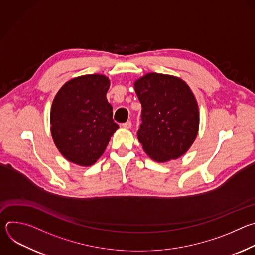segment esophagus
<instances>
[{"label":"esophagus","mask_w":255,"mask_h":255,"mask_svg":"<svg viewBox=\"0 0 255 255\" xmlns=\"http://www.w3.org/2000/svg\"><path fill=\"white\" fill-rule=\"evenodd\" d=\"M131 126H132V123H131L130 121H127V122H125V123L122 124V127H123L124 129H130Z\"/></svg>","instance_id":"obj_1"}]
</instances>
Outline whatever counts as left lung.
Listing matches in <instances>:
<instances>
[{"instance_id": "left-lung-1", "label": "left lung", "mask_w": 255, "mask_h": 255, "mask_svg": "<svg viewBox=\"0 0 255 255\" xmlns=\"http://www.w3.org/2000/svg\"><path fill=\"white\" fill-rule=\"evenodd\" d=\"M141 103L138 140L157 162L184 155L194 143L200 124L196 98L181 79L149 72L134 83Z\"/></svg>"}]
</instances>
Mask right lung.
Wrapping results in <instances>:
<instances>
[{
    "instance_id": "add662e5",
    "label": "right lung",
    "mask_w": 255,
    "mask_h": 255,
    "mask_svg": "<svg viewBox=\"0 0 255 255\" xmlns=\"http://www.w3.org/2000/svg\"><path fill=\"white\" fill-rule=\"evenodd\" d=\"M110 81L103 75H85L66 82L50 111V130L59 152L70 162L93 165L119 128L106 94Z\"/></svg>"
}]
</instances>
